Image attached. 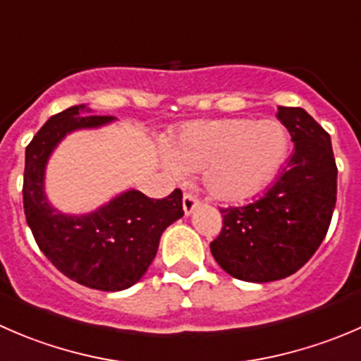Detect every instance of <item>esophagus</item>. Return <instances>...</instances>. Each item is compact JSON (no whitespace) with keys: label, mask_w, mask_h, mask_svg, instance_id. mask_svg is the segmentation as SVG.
Returning a JSON list of instances; mask_svg holds the SVG:
<instances>
[{"label":"esophagus","mask_w":361,"mask_h":361,"mask_svg":"<svg viewBox=\"0 0 361 361\" xmlns=\"http://www.w3.org/2000/svg\"><path fill=\"white\" fill-rule=\"evenodd\" d=\"M199 206V199L192 194H185L183 195V212L185 215H190L195 208Z\"/></svg>","instance_id":"34e87169"}]
</instances>
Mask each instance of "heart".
Listing matches in <instances>:
<instances>
[{
    "label": "heart",
    "mask_w": 361,
    "mask_h": 361,
    "mask_svg": "<svg viewBox=\"0 0 361 361\" xmlns=\"http://www.w3.org/2000/svg\"><path fill=\"white\" fill-rule=\"evenodd\" d=\"M288 145V132L275 120L194 121L171 145V164L178 171L202 169V185L216 201L241 202L268 187Z\"/></svg>",
    "instance_id": "heart-1"
}]
</instances>
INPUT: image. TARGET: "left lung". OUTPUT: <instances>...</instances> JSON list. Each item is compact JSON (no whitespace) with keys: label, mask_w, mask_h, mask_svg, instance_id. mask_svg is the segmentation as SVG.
<instances>
[{"label":"left lung","mask_w":361,"mask_h":361,"mask_svg":"<svg viewBox=\"0 0 361 361\" xmlns=\"http://www.w3.org/2000/svg\"><path fill=\"white\" fill-rule=\"evenodd\" d=\"M295 142L291 159L262 197L220 208L224 226L209 243L220 268L245 282L296 274L319 248L337 201V166L330 134L302 107H279Z\"/></svg>","instance_id":"8db88e82"}]
</instances>
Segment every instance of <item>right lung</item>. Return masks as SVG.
I'll return each instance as SVG.
<instances>
[{
	"instance_id": "1",
	"label": "right lung",
	"mask_w": 361,
	"mask_h": 361,
	"mask_svg": "<svg viewBox=\"0 0 361 361\" xmlns=\"http://www.w3.org/2000/svg\"><path fill=\"white\" fill-rule=\"evenodd\" d=\"M86 106L54 114L26 148L23 201L26 222L45 257L77 284L121 291L141 281L159 250L164 231L183 216L180 188L164 199L127 190L86 215H65L44 192L45 166L66 134L99 128L113 116H80Z\"/></svg>"
}]
</instances>
